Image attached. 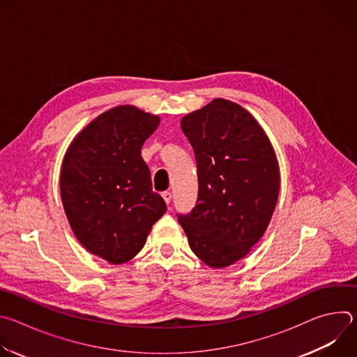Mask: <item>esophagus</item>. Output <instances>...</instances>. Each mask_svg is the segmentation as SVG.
Here are the masks:
<instances>
[{"label": "esophagus", "instance_id": "34e87169", "mask_svg": "<svg viewBox=\"0 0 357 357\" xmlns=\"http://www.w3.org/2000/svg\"><path fill=\"white\" fill-rule=\"evenodd\" d=\"M162 197L165 199V202H167L168 205H169L171 200H172V192H169V190H165V192L162 193Z\"/></svg>", "mask_w": 357, "mask_h": 357}]
</instances>
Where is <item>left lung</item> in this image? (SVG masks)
I'll list each match as a JSON object with an SVG mask.
<instances>
[{
	"label": "left lung",
	"instance_id": "8db88e82",
	"mask_svg": "<svg viewBox=\"0 0 357 357\" xmlns=\"http://www.w3.org/2000/svg\"><path fill=\"white\" fill-rule=\"evenodd\" d=\"M181 127L197 168L196 206L178 222L196 256L227 267L264 234L280 192L274 149L259 123L233 101L215 98Z\"/></svg>",
	"mask_w": 357,
	"mask_h": 357
}]
</instances>
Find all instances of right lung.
<instances>
[{
    "label": "right lung",
    "instance_id": "1",
    "mask_svg": "<svg viewBox=\"0 0 357 357\" xmlns=\"http://www.w3.org/2000/svg\"><path fill=\"white\" fill-rule=\"evenodd\" d=\"M160 117L132 106L93 120L70 144L61 172L63 208L77 240L112 264L130 261L167 212L141 146Z\"/></svg>",
    "mask_w": 357,
    "mask_h": 357
}]
</instances>
